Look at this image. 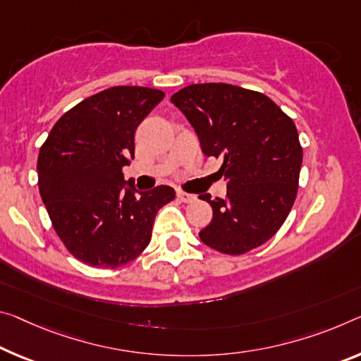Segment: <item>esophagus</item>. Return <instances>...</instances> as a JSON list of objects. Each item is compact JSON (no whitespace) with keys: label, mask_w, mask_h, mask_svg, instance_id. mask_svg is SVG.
I'll use <instances>...</instances> for the list:
<instances>
[{"label":"esophagus","mask_w":361,"mask_h":361,"mask_svg":"<svg viewBox=\"0 0 361 361\" xmlns=\"http://www.w3.org/2000/svg\"><path fill=\"white\" fill-rule=\"evenodd\" d=\"M176 197H178L181 202H192L194 199H196V196H194V194L185 192V191H178V192H176Z\"/></svg>","instance_id":"obj_1"}]
</instances>
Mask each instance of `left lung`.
<instances>
[{
    "instance_id": "1",
    "label": "left lung",
    "mask_w": 361,
    "mask_h": 361,
    "mask_svg": "<svg viewBox=\"0 0 361 361\" xmlns=\"http://www.w3.org/2000/svg\"><path fill=\"white\" fill-rule=\"evenodd\" d=\"M170 101L196 130L202 152L221 159L226 197L210 199V225L201 241L226 255H241L278 233L293 209L302 146L293 118L268 96L228 83H197Z\"/></svg>"
}]
</instances>
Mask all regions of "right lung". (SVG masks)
I'll return each instance as SVG.
<instances>
[{
  "mask_svg": "<svg viewBox=\"0 0 361 361\" xmlns=\"http://www.w3.org/2000/svg\"><path fill=\"white\" fill-rule=\"evenodd\" d=\"M160 90L112 87L78 102L49 131L38 154V190L57 236L80 262L117 268L147 247L170 186L125 190L135 131L164 99Z\"/></svg>",
  "mask_w": 361,
  "mask_h": 361,
  "instance_id": "add662e5",
  "label": "right lung"
}]
</instances>
